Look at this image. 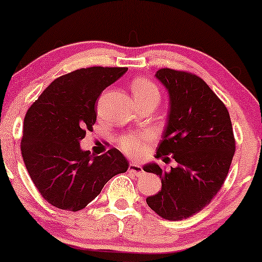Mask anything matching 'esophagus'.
Masks as SVG:
<instances>
[{
  "instance_id": "esophagus-1",
  "label": "esophagus",
  "mask_w": 262,
  "mask_h": 262,
  "mask_svg": "<svg viewBox=\"0 0 262 262\" xmlns=\"http://www.w3.org/2000/svg\"><path fill=\"white\" fill-rule=\"evenodd\" d=\"M128 170H130L131 173H134L136 177H139V175L143 174L142 166H139L137 163H130V166H128Z\"/></svg>"
}]
</instances>
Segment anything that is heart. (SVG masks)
Segmentation results:
<instances>
[{
	"label": "heart",
	"mask_w": 262,
	"mask_h": 262,
	"mask_svg": "<svg viewBox=\"0 0 262 262\" xmlns=\"http://www.w3.org/2000/svg\"><path fill=\"white\" fill-rule=\"evenodd\" d=\"M132 92H134L135 99H144L148 96H159V89L151 81L146 78H138L132 83ZM152 138L151 132H141V134H130L123 136L119 141L120 149L127 155H139L145 149L146 143Z\"/></svg>",
	"instance_id": "b5f03b06"
}]
</instances>
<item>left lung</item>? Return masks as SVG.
I'll return each instance as SVG.
<instances>
[{
  "instance_id": "1",
  "label": "left lung",
  "mask_w": 262,
  "mask_h": 262,
  "mask_svg": "<svg viewBox=\"0 0 262 262\" xmlns=\"http://www.w3.org/2000/svg\"><path fill=\"white\" fill-rule=\"evenodd\" d=\"M155 77L169 98L156 159L171 155L178 167H143L162 182L146 204L164 220L181 221L202 211L224 184L235 154L234 134L227 107L202 78L173 69H160Z\"/></svg>"
}]
</instances>
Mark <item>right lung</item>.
<instances>
[{
	"instance_id": "1",
	"label": "right lung",
	"mask_w": 262,
	"mask_h": 262,
	"mask_svg": "<svg viewBox=\"0 0 262 262\" xmlns=\"http://www.w3.org/2000/svg\"><path fill=\"white\" fill-rule=\"evenodd\" d=\"M126 71L92 67L63 75L27 111L21 154L35 187L51 205L84 209L110 179L127 170L130 163L118 149L94 156L80 145L96 121V100Z\"/></svg>"
}]
</instances>
